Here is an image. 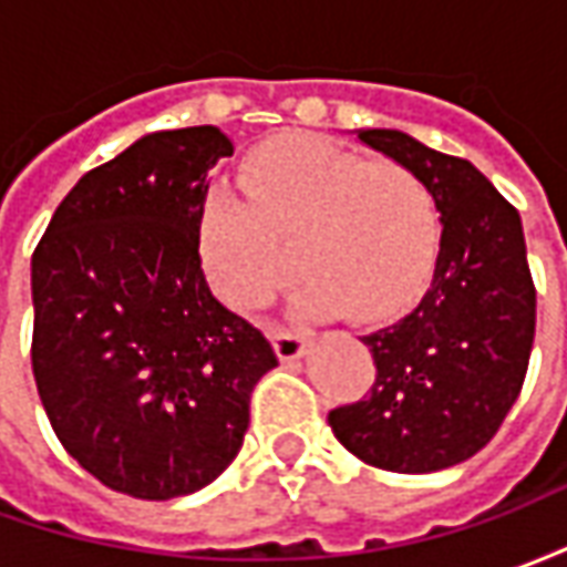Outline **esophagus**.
<instances>
[{"label":"esophagus","mask_w":567,"mask_h":567,"mask_svg":"<svg viewBox=\"0 0 567 567\" xmlns=\"http://www.w3.org/2000/svg\"><path fill=\"white\" fill-rule=\"evenodd\" d=\"M272 346L282 361H295L307 352V337L300 331H288V328H272Z\"/></svg>","instance_id":"1"}]
</instances>
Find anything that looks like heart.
Masks as SVG:
<instances>
[{"label":"heart","mask_w":567,"mask_h":567,"mask_svg":"<svg viewBox=\"0 0 567 567\" xmlns=\"http://www.w3.org/2000/svg\"><path fill=\"white\" fill-rule=\"evenodd\" d=\"M239 187H215L199 215L212 288L239 309L267 303L295 259L300 307L382 324L416 307L443 251L434 187L404 163H373L319 136L260 145Z\"/></svg>","instance_id":"1"}]
</instances>
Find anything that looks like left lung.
<instances>
[{"label":"left lung","instance_id":"1","mask_svg":"<svg viewBox=\"0 0 567 567\" xmlns=\"http://www.w3.org/2000/svg\"><path fill=\"white\" fill-rule=\"evenodd\" d=\"M358 140L434 187L443 251L422 303L361 337L377 380L355 404L331 410L328 422L346 450L373 467L443 471L495 437L523 389L537 303L523 221L464 157L398 130H358Z\"/></svg>","mask_w":567,"mask_h":567}]
</instances>
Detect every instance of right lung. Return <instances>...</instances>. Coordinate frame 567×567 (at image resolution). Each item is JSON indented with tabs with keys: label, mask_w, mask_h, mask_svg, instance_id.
Here are the masks:
<instances>
[{
	"label": "right lung",
	"mask_w": 567,
	"mask_h": 567,
	"mask_svg": "<svg viewBox=\"0 0 567 567\" xmlns=\"http://www.w3.org/2000/svg\"><path fill=\"white\" fill-rule=\"evenodd\" d=\"M218 127L151 133L79 178L32 251V377L56 440L103 486L190 495L243 446L279 364L209 291L199 215Z\"/></svg>",
	"instance_id": "obj_1"
}]
</instances>
